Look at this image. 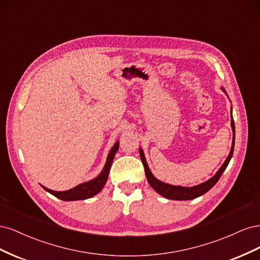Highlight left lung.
I'll list each match as a JSON object with an SVG mask.
<instances>
[{
	"label": "left lung",
	"instance_id": "left-lung-1",
	"mask_svg": "<svg viewBox=\"0 0 260 260\" xmlns=\"http://www.w3.org/2000/svg\"><path fill=\"white\" fill-rule=\"evenodd\" d=\"M221 90L226 94V92L223 88H221ZM231 118H232L231 128L233 131V140H232V146L230 149V153H229V155H228L224 162L222 164V166L220 167L219 170L216 172V175L212 178H210L209 180L205 181V182H203L198 185L190 186V187L181 186V185H172L169 183H165V182H162V181L156 179L154 177V175L152 174V171H151V169H149L148 165L146 162L143 149L140 147V149H139L140 157H141V160H142V162H143L145 175H146L147 182L149 183V185H151L157 193L164 196V198H166L168 200H175V201L193 200V199L199 198V196L208 192L210 188L218 182V180L220 179V177H221L223 171L225 170V168L228 167V165H229V162L232 158L233 151H234V139H235V127H234V121H233V117H232V107H231Z\"/></svg>",
	"mask_w": 260,
	"mask_h": 260
}]
</instances>
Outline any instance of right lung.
<instances>
[{
    "label": "right lung",
    "instance_id": "obj_1",
    "mask_svg": "<svg viewBox=\"0 0 260 260\" xmlns=\"http://www.w3.org/2000/svg\"><path fill=\"white\" fill-rule=\"evenodd\" d=\"M118 148H119V141H117V142L114 144V146L111 148V151H109L106 162H105V166H104L103 170L101 171V174L96 178L88 181V182L80 183L77 186L70 188V190L61 191V192L50 190V188L45 187L43 185H42V187L45 191H48L49 193L54 195L55 198H57L61 201H67V202L68 201H79V200H86V199L93 198L94 195L100 193L102 191V188L104 187L106 181L108 179L109 170H111L115 154L117 153Z\"/></svg>",
    "mask_w": 260,
    "mask_h": 260
}]
</instances>
